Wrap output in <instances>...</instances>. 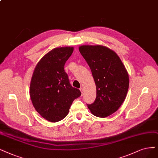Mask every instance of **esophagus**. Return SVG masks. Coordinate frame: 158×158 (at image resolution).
<instances>
[{"mask_svg": "<svg viewBox=\"0 0 158 158\" xmlns=\"http://www.w3.org/2000/svg\"><path fill=\"white\" fill-rule=\"evenodd\" d=\"M80 90H81V93H82V95H83V92H84V89H83V88H81V89H80Z\"/></svg>", "mask_w": 158, "mask_h": 158, "instance_id": "1", "label": "esophagus"}]
</instances>
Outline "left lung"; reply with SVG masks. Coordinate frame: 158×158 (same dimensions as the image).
I'll return each mask as SVG.
<instances>
[{"label": "left lung", "instance_id": "1", "mask_svg": "<svg viewBox=\"0 0 158 158\" xmlns=\"http://www.w3.org/2000/svg\"><path fill=\"white\" fill-rule=\"evenodd\" d=\"M79 50L91 69L96 86L94 102L87 104L92 114L105 118L124 102L129 88V75L114 51L103 45H81Z\"/></svg>", "mask_w": 158, "mask_h": 158}]
</instances>
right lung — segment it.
<instances>
[{
	"instance_id": "right-lung-1",
	"label": "right lung",
	"mask_w": 158,
	"mask_h": 158,
	"mask_svg": "<svg viewBox=\"0 0 158 158\" xmlns=\"http://www.w3.org/2000/svg\"><path fill=\"white\" fill-rule=\"evenodd\" d=\"M72 47L55 48L45 55L35 68L30 85L33 106L44 118L56 122L68 115L70 106L81 93L70 85L64 64Z\"/></svg>"
}]
</instances>
